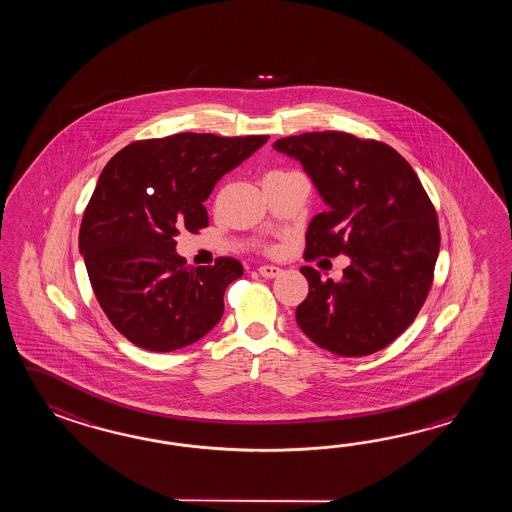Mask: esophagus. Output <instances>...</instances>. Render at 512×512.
<instances>
[{
  "label": "esophagus",
  "instance_id": "obj_1",
  "mask_svg": "<svg viewBox=\"0 0 512 512\" xmlns=\"http://www.w3.org/2000/svg\"><path fill=\"white\" fill-rule=\"evenodd\" d=\"M258 271H260L263 278H276V276L282 274V269H280V267H274V265H261Z\"/></svg>",
  "mask_w": 512,
  "mask_h": 512
}]
</instances>
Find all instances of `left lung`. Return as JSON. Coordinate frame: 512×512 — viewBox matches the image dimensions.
<instances>
[{"label": "left lung", "mask_w": 512, "mask_h": 512, "mask_svg": "<svg viewBox=\"0 0 512 512\" xmlns=\"http://www.w3.org/2000/svg\"><path fill=\"white\" fill-rule=\"evenodd\" d=\"M274 148L302 163L326 201L305 234V260L351 258L340 282L300 269L309 294L296 324L340 357L386 348L425 304L439 254L437 214L414 168L392 146L346 131L291 135Z\"/></svg>", "instance_id": "1"}]
</instances>
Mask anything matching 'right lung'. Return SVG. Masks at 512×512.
<instances>
[{"label": "right lung", "mask_w": 512, "mask_h": 512, "mask_svg": "<svg viewBox=\"0 0 512 512\" xmlns=\"http://www.w3.org/2000/svg\"><path fill=\"white\" fill-rule=\"evenodd\" d=\"M267 139L175 133L131 142L104 166L78 247L102 311L135 346L185 348L221 320L223 294L243 265L225 256L192 267L175 252V236L208 227L203 203L216 183Z\"/></svg>", "instance_id": "1"}]
</instances>
